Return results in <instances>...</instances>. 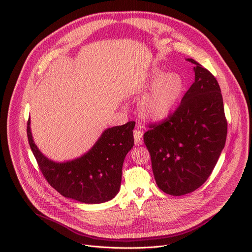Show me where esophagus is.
<instances>
[{
    "label": "esophagus",
    "instance_id": "1",
    "mask_svg": "<svg viewBox=\"0 0 252 252\" xmlns=\"http://www.w3.org/2000/svg\"><path fill=\"white\" fill-rule=\"evenodd\" d=\"M133 136H134V145L135 146H141L143 143V140H142V136H143V133L140 129H134L133 130Z\"/></svg>",
    "mask_w": 252,
    "mask_h": 252
}]
</instances>
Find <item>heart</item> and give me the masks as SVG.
<instances>
[{"label":"heart","mask_w":252,"mask_h":252,"mask_svg":"<svg viewBox=\"0 0 252 252\" xmlns=\"http://www.w3.org/2000/svg\"><path fill=\"white\" fill-rule=\"evenodd\" d=\"M152 89L139 101V113L143 119L159 122L166 119L174 109L182 94L184 83L182 77L166 74L158 67L153 68L148 77Z\"/></svg>","instance_id":"1"}]
</instances>
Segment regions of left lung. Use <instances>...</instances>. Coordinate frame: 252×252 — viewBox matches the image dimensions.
<instances>
[{
  "instance_id": "8db88e82",
  "label": "left lung",
  "mask_w": 252,
  "mask_h": 252,
  "mask_svg": "<svg viewBox=\"0 0 252 252\" xmlns=\"http://www.w3.org/2000/svg\"><path fill=\"white\" fill-rule=\"evenodd\" d=\"M194 83L166 120L143 134L158 187L170 195L201 187L224 148L227 122L220 85L193 59Z\"/></svg>"
}]
</instances>
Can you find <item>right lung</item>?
<instances>
[{
    "instance_id": "right-lung-1",
    "label": "right lung",
    "mask_w": 252,
    "mask_h": 252,
    "mask_svg": "<svg viewBox=\"0 0 252 252\" xmlns=\"http://www.w3.org/2000/svg\"><path fill=\"white\" fill-rule=\"evenodd\" d=\"M30 119L27 133L31 150L47 182L58 192L82 203H101L113 199L122 183L126 156L133 147L134 122L106 128L84 156L65 162L46 158L34 145Z\"/></svg>"
}]
</instances>
